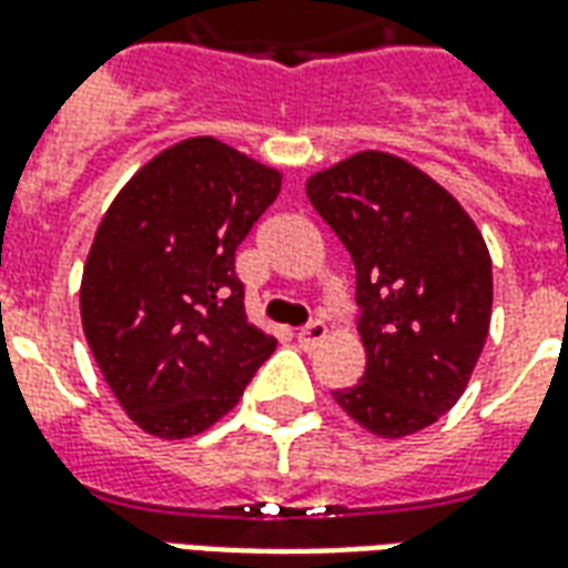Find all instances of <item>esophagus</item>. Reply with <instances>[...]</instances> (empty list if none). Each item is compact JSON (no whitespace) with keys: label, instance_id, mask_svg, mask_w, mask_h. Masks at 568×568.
<instances>
[{"label":"esophagus","instance_id":"1","mask_svg":"<svg viewBox=\"0 0 568 568\" xmlns=\"http://www.w3.org/2000/svg\"><path fill=\"white\" fill-rule=\"evenodd\" d=\"M325 334H328V325L325 322H310V325H304V328H297V344L304 346V349H313L316 344H322L325 341Z\"/></svg>","mask_w":568,"mask_h":568}]
</instances>
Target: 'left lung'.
<instances>
[{"mask_svg": "<svg viewBox=\"0 0 568 568\" xmlns=\"http://www.w3.org/2000/svg\"><path fill=\"white\" fill-rule=\"evenodd\" d=\"M356 264L362 381L334 402L377 438L444 417L471 381L493 313L487 243L447 187L405 158L358 151L307 179Z\"/></svg>", "mask_w": 568, "mask_h": 568, "instance_id": "8db88e82", "label": "left lung"}]
</instances>
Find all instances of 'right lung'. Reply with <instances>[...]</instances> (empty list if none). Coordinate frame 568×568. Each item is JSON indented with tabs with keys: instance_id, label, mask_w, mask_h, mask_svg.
<instances>
[{
	"instance_id": "obj_1",
	"label": "right lung",
	"mask_w": 568,
	"mask_h": 568,
	"mask_svg": "<svg viewBox=\"0 0 568 568\" xmlns=\"http://www.w3.org/2000/svg\"><path fill=\"white\" fill-rule=\"evenodd\" d=\"M280 187V170L191 136L105 210L81 273V325L118 405L154 438L215 426L276 349L246 320L234 255Z\"/></svg>"
}]
</instances>
